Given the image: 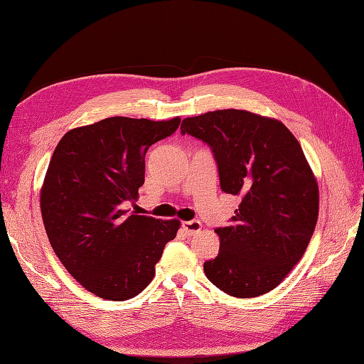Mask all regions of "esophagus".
<instances>
[{
  "instance_id": "1",
  "label": "esophagus",
  "mask_w": 364,
  "mask_h": 364,
  "mask_svg": "<svg viewBox=\"0 0 364 364\" xmlns=\"http://www.w3.org/2000/svg\"><path fill=\"white\" fill-rule=\"evenodd\" d=\"M182 229L186 235H194L202 229V223L199 220H190V222H183Z\"/></svg>"
}]
</instances>
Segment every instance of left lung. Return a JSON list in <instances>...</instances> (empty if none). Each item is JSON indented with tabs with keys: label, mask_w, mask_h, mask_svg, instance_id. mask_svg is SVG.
<instances>
[{
	"label": "left lung",
	"mask_w": 364,
	"mask_h": 364,
	"mask_svg": "<svg viewBox=\"0 0 364 364\" xmlns=\"http://www.w3.org/2000/svg\"><path fill=\"white\" fill-rule=\"evenodd\" d=\"M213 149L220 186L241 202L232 223L217 228L220 250L206 278L229 296L277 289L308 247L318 215V186L299 141L279 119L220 109L182 121Z\"/></svg>",
	"instance_id": "8db88e82"
}]
</instances>
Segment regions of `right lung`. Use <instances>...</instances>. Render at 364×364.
Returning <instances> with one entry per match:
<instances>
[{"instance_id": "obj_1", "label": "right lung", "mask_w": 364, "mask_h": 364, "mask_svg": "<svg viewBox=\"0 0 364 364\" xmlns=\"http://www.w3.org/2000/svg\"><path fill=\"white\" fill-rule=\"evenodd\" d=\"M181 118L111 117L67 132L41 188L50 245L82 287L107 301H126L155 277L179 220L129 214L144 183L146 153L170 136Z\"/></svg>"}]
</instances>
